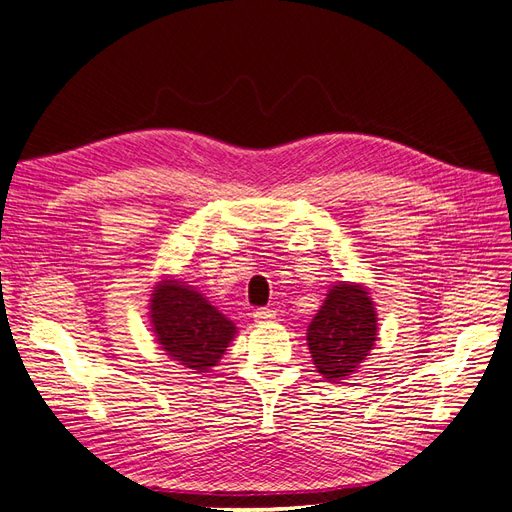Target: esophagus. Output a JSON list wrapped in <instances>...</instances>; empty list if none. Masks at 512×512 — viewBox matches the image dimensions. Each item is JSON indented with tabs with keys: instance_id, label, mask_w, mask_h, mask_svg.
Instances as JSON below:
<instances>
[{
	"instance_id": "34e87169",
	"label": "esophagus",
	"mask_w": 512,
	"mask_h": 512,
	"mask_svg": "<svg viewBox=\"0 0 512 512\" xmlns=\"http://www.w3.org/2000/svg\"><path fill=\"white\" fill-rule=\"evenodd\" d=\"M254 320L256 322H271V320H275V312H273V309H267V307L256 309Z\"/></svg>"
}]
</instances>
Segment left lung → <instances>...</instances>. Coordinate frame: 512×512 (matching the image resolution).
<instances>
[{"instance_id": "8db88e82", "label": "left lung", "mask_w": 512, "mask_h": 512, "mask_svg": "<svg viewBox=\"0 0 512 512\" xmlns=\"http://www.w3.org/2000/svg\"><path fill=\"white\" fill-rule=\"evenodd\" d=\"M378 339V314L361 284H335L307 327L318 374L339 382L354 374Z\"/></svg>"}]
</instances>
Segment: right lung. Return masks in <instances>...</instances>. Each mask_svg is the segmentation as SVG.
Returning a JSON list of instances; mask_svg holds the SVG:
<instances>
[{
  "label": "right lung",
  "instance_id": "add662e5",
  "mask_svg": "<svg viewBox=\"0 0 512 512\" xmlns=\"http://www.w3.org/2000/svg\"><path fill=\"white\" fill-rule=\"evenodd\" d=\"M149 318L156 342L194 374L218 365L237 327L203 294L179 280H162L151 294Z\"/></svg>",
  "mask_w": 512,
  "mask_h": 512
}]
</instances>
